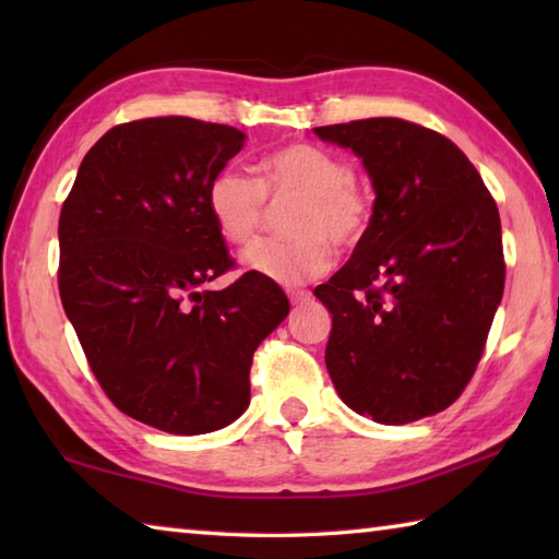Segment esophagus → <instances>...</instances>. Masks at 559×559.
Here are the masks:
<instances>
[{"instance_id":"34e87169","label":"esophagus","mask_w":559,"mask_h":559,"mask_svg":"<svg viewBox=\"0 0 559 559\" xmlns=\"http://www.w3.org/2000/svg\"><path fill=\"white\" fill-rule=\"evenodd\" d=\"M288 298H290L293 306H302V302L310 300V290H290Z\"/></svg>"}]
</instances>
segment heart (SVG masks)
<instances>
[{"label":"heart","instance_id":"b5f03b06","mask_svg":"<svg viewBox=\"0 0 559 559\" xmlns=\"http://www.w3.org/2000/svg\"><path fill=\"white\" fill-rule=\"evenodd\" d=\"M266 200L290 202L293 239H263L243 251L241 263L283 286L318 278L330 266V241L353 249L370 229L372 206L355 185V169L325 147L296 143L259 165V179L239 167H222L206 187V210L224 241L243 246L261 229Z\"/></svg>","mask_w":559,"mask_h":559}]
</instances>
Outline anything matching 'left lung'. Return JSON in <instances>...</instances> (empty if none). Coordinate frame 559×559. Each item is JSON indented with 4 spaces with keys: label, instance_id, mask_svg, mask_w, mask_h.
Returning a JSON list of instances; mask_svg holds the SVG:
<instances>
[{
    "label": "left lung",
    "instance_id": "obj_1",
    "mask_svg": "<svg viewBox=\"0 0 559 559\" xmlns=\"http://www.w3.org/2000/svg\"><path fill=\"white\" fill-rule=\"evenodd\" d=\"M372 179L370 229L316 288L333 316L325 365L349 409L409 424L459 400L503 298L493 197L468 157L429 128L367 118L313 130Z\"/></svg>",
    "mask_w": 559,
    "mask_h": 559
}]
</instances>
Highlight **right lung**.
<instances>
[{
    "instance_id": "1",
    "label": "right lung",
    "mask_w": 559,
    "mask_h": 559,
    "mask_svg": "<svg viewBox=\"0 0 559 559\" xmlns=\"http://www.w3.org/2000/svg\"><path fill=\"white\" fill-rule=\"evenodd\" d=\"M246 143L219 122L167 116L108 130L83 157L59 219V290L103 392L167 433L229 427L251 400V359L290 302L234 266L206 210L210 179Z\"/></svg>"
}]
</instances>
